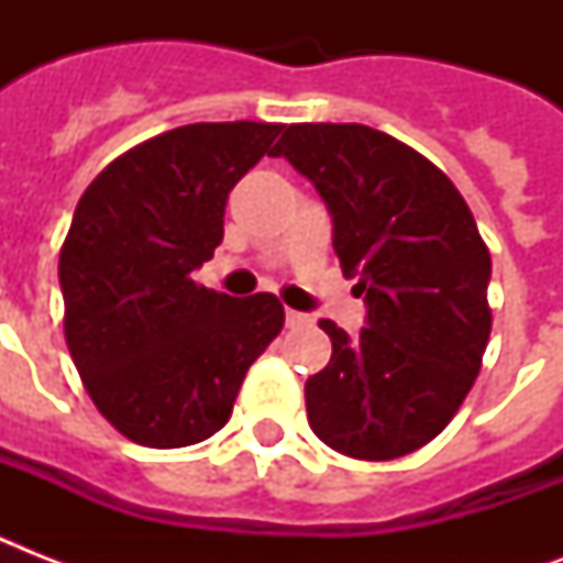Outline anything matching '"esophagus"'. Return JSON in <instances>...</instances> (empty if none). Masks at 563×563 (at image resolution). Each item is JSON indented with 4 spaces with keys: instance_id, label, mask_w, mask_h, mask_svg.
<instances>
[{
    "instance_id": "34e87169",
    "label": "esophagus",
    "mask_w": 563,
    "mask_h": 563,
    "mask_svg": "<svg viewBox=\"0 0 563 563\" xmlns=\"http://www.w3.org/2000/svg\"><path fill=\"white\" fill-rule=\"evenodd\" d=\"M312 324V318L307 316V312H295V309H286V327H309Z\"/></svg>"
}]
</instances>
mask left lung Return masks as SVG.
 <instances>
[{"label": "left lung", "instance_id": "8db88e82", "mask_svg": "<svg viewBox=\"0 0 563 563\" xmlns=\"http://www.w3.org/2000/svg\"><path fill=\"white\" fill-rule=\"evenodd\" d=\"M272 154L316 184L368 307L356 339L318 321L333 356L307 379L309 427L365 462L415 453L453 420L488 347L490 254L471 207L423 154L356 122L289 125Z\"/></svg>", "mask_w": 563, "mask_h": 563}]
</instances>
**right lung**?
Instances as JSON below:
<instances>
[{"instance_id": "obj_1", "label": "right lung", "mask_w": 563, "mask_h": 563, "mask_svg": "<svg viewBox=\"0 0 563 563\" xmlns=\"http://www.w3.org/2000/svg\"><path fill=\"white\" fill-rule=\"evenodd\" d=\"M283 125L198 122L134 145L75 207L60 247L64 335L96 409L172 450L228 423L247 368L283 330L268 291L192 280L224 236V203Z\"/></svg>"}]
</instances>
